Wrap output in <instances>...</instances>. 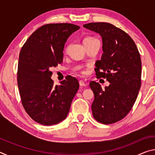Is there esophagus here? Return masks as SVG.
Masks as SVG:
<instances>
[{"instance_id": "obj_1", "label": "esophagus", "mask_w": 155, "mask_h": 155, "mask_svg": "<svg viewBox=\"0 0 155 155\" xmlns=\"http://www.w3.org/2000/svg\"><path fill=\"white\" fill-rule=\"evenodd\" d=\"M79 85H80V86H81V87H85V86H87V84L85 83L83 81L81 80V81H79Z\"/></svg>"}]
</instances>
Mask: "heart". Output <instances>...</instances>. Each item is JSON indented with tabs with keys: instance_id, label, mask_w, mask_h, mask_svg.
I'll list each match as a JSON object with an SVG mask.
<instances>
[{
	"instance_id": "heart-1",
	"label": "heart",
	"mask_w": 155,
	"mask_h": 155,
	"mask_svg": "<svg viewBox=\"0 0 155 155\" xmlns=\"http://www.w3.org/2000/svg\"><path fill=\"white\" fill-rule=\"evenodd\" d=\"M95 38H92V37H87V38H85V39H84L83 41H89V40H94Z\"/></svg>"
}]
</instances>
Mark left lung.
<instances>
[{
	"label": "left lung",
	"mask_w": 155,
	"mask_h": 155,
	"mask_svg": "<svg viewBox=\"0 0 155 155\" xmlns=\"http://www.w3.org/2000/svg\"><path fill=\"white\" fill-rule=\"evenodd\" d=\"M83 27L102 37L103 53L96 62V75L110 83L104 90L98 83H90L94 94L93 116L102 124H113L126 117L137 99L141 81L140 52L127 33L110 23L91 22Z\"/></svg>",
	"instance_id": "1"
}]
</instances>
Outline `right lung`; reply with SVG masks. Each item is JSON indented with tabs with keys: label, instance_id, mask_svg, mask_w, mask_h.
I'll return each mask as SVG.
<instances>
[{
	"label": "right lung",
	"instance_id": "right-lung-1",
	"mask_svg": "<svg viewBox=\"0 0 155 155\" xmlns=\"http://www.w3.org/2000/svg\"><path fill=\"white\" fill-rule=\"evenodd\" d=\"M79 28L70 23L43 25L21 49L17 77L21 101L28 115L41 124L53 125L65 119L79 87L74 77L54 86L50 70L63 62L65 44Z\"/></svg>",
	"mask_w": 155,
	"mask_h": 155
}]
</instances>
